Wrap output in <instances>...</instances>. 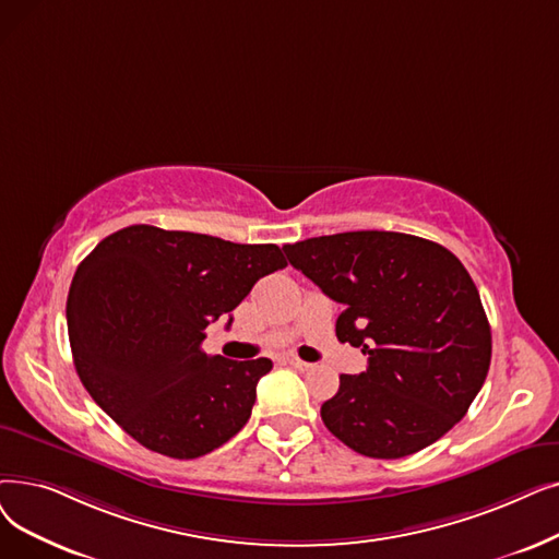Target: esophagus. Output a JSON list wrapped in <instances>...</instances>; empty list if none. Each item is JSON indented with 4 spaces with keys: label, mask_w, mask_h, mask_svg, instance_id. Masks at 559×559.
<instances>
[{
    "label": "esophagus",
    "mask_w": 559,
    "mask_h": 559,
    "mask_svg": "<svg viewBox=\"0 0 559 559\" xmlns=\"http://www.w3.org/2000/svg\"><path fill=\"white\" fill-rule=\"evenodd\" d=\"M287 362H289V366H293L295 370H310V368H312L310 362H306V360H301V358H297V356H287Z\"/></svg>",
    "instance_id": "1"
}]
</instances>
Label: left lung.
Here are the masks:
<instances>
[{
    "instance_id": "8db88e82",
    "label": "left lung",
    "mask_w": 559,
    "mask_h": 559,
    "mask_svg": "<svg viewBox=\"0 0 559 559\" xmlns=\"http://www.w3.org/2000/svg\"><path fill=\"white\" fill-rule=\"evenodd\" d=\"M283 251L345 306L335 335L368 356L366 372L340 374L322 404L335 439L372 459H400L466 416L491 366V326L454 253L385 230L310 237Z\"/></svg>"
}]
</instances>
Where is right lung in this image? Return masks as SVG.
<instances>
[{
    "instance_id": "right-lung-1",
    "label": "right lung",
    "mask_w": 559,
    "mask_h": 559,
    "mask_svg": "<svg viewBox=\"0 0 559 559\" xmlns=\"http://www.w3.org/2000/svg\"><path fill=\"white\" fill-rule=\"evenodd\" d=\"M283 266L276 245L145 224L105 237L78 266L66 306L88 395L164 456L197 459L224 445L251 418L272 360L207 356L205 329Z\"/></svg>"
}]
</instances>
